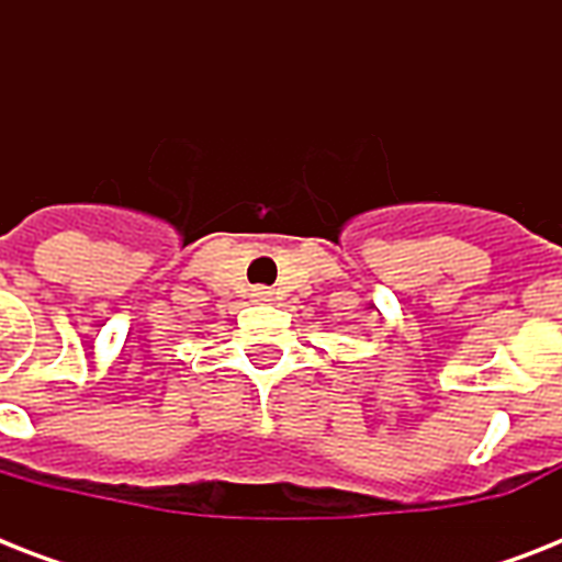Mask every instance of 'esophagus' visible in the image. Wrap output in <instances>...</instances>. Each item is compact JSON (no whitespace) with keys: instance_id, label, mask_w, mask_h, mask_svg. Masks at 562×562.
I'll return each mask as SVG.
<instances>
[{"instance_id":"34e87169","label":"esophagus","mask_w":562,"mask_h":562,"mask_svg":"<svg viewBox=\"0 0 562 562\" xmlns=\"http://www.w3.org/2000/svg\"><path fill=\"white\" fill-rule=\"evenodd\" d=\"M254 297H256V300H271V291H262V289H259V291H256V294H254Z\"/></svg>"}]
</instances>
